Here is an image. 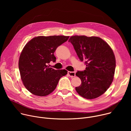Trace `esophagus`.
Segmentation results:
<instances>
[{"instance_id": "34e87169", "label": "esophagus", "mask_w": 131, "mask_h": 131, "mask_svg": "<svg viewBox=\"0 0 131 131\" xmlns=\"http://www.w3.org/2000/svg\"><path fill=\"white\" fill-rule=\"evenodd\" d=\"M68 76L70 77H73L76 76V72L74 71H68Z\"/></svg>"}]
</instances>
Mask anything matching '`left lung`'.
<instances>
[{
	"instance_id": "8db88e82",
	"label": "left lung",
	"mask_w": 131,
	"mask_h": 131,
	"mask_svg": "<svg viewBox=\"0 0 131 131\" xmlns=\"http://www.w3.org/2000/svg\"><path fill=\"white\" fill-rule=\"evenodd\" d=\"M70 42L81 61H85L84 71H78L81 84L76 90L86 99L97 98L107 90L114 79L116 59L108 44L100 37L85 36L70 37Z\"/></svg>"
}]
</instances>
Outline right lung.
Wrapping results in <instances>:
<instances>
[{
  "label": "right lung",
  "instance_id": "1",
  "mask_svg": "<svg viewBox=\"0 0 131 131\" xmlns=\"http://www.w3.org/2000/svg\"><path fill=\"white\" fill-rule=\"evenodd\" d=\"M69 37L38 36L31 39L24 47L19 58L18 68L23 84L34 95H49L55 89L60 78L67 74L66 70H55L48 64L56 61L54 52Z\"/></svg>",
  "mask_w": 131,
  "mask_h": 131
}]
</instances>
